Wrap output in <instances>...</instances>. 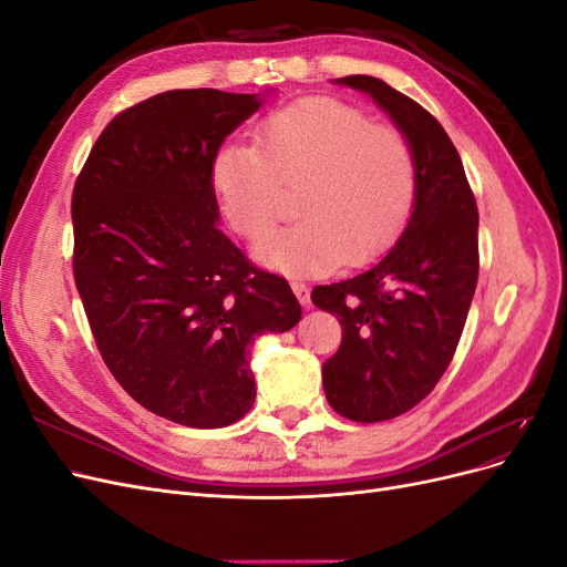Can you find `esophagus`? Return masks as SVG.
Returning a JSON list of instances; mask_svg holds the SVG:
<instances>
[{"label":"esophagus","mask_w":567,"mask_h":567,"mask_svg":"<svg viewBox=\"0 0 567 567\" xmlns=\"http://www.w3.org/2000/svg\"><path fill=\"white\" fill-rule=\"evenodd\" d=\"M290 288H293V293L300 300V305H310V288H307V284L290 281Z\"/></svg>","instance_id":"34e87169"}]
</instances>
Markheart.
Here are the masks:
<instances>
[{"label":"heart","instance_id":"1","mask_svg":"<svg viewBox=\"0 0 567 567\" xmlns=\"http://www.w3.org/2000/svg\"><path fill=\"white\" fill-rule=\"evenodd\" d=\"M210 179L229 227L248 241L274 225L281 186L300 188V219L255 246L257 260L286 277L371 260L400 236L416 198V163L404 136L326 96L269 113L255 148L221 144Z\"/></svg>","mask_w":567,"mask_h":567}]
</instances>
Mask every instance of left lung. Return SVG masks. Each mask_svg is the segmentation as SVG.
Returning <instances> with one entry per match:
<instances>
[{
  "label": "left lung",
  "instance_id": "left-lung-1",
  "mask_svg": "<svg viewBox=\"0 0 567 567\" xmlns=\"http://www.w3.org/2000/svg\"><path fill=\"white\" fill-rule=\"evenodd\" d=\"M336 84L369 94L416 163L400 241L352 279L312 290V302L342 326L321 369L326 400L340 416L375 423L414 409L452 362L477 284V205L447 132L414 99L371 75Z\"/></svg>",
  "mask_w": 567,
  "mask_h": 567
}]
</instances>
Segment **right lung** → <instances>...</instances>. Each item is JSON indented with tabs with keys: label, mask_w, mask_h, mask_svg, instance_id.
I'll return each mask as SVG.
<instances>
[{
	"label": "right lung",
	"mask_w": 567,
	"mask_h": 567,
	"mask_svg": "<svg viewBox=\"0 0 567 567\" xmlns=\"http://www.w3.org/2000/svg\"><path fill=\"white\" fill-rule=\"evenodd\" d=\"M262 101L151 96L99 134L73 188V274L96 348L132 400L188 427L246 416L255 338L302 315L286 279L217 227L213 156Z\"/></svg>",
	"instance_id": "obj_1"
}]
</instances>
